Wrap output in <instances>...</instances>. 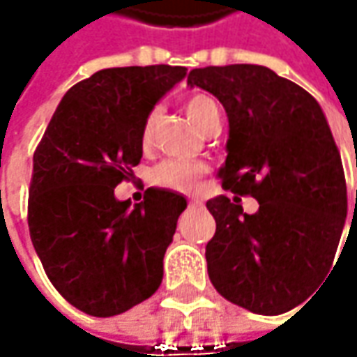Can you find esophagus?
<instances>
[{
	"mask_svg": "<svg viewBox=\"0 0 357 357\" xmlns=\"http://www.w3.org/2000/svg\"><path fill=\"white\" fill-rule=\"evenodd\" d=\"M202 204V200L199 199V197H195V199L188 200V206H200Z\"/></svg>",
	"mask_w": 357,
	"mask_h": 357,
	"instance_id": "obj_1",
	"label": "esophagus"
}]
</instances>
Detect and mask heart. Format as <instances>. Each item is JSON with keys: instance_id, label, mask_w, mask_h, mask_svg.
Masks as SVG:
<instances>
[{"instance_id": "b5f03b06", "label": "heart", "mask_w": 357, "mask_h": 357, "mask_svg": "<svg viewBox=\"0 0 357 357\" xmlns=\"http://www.w3.org/2000/svg\"><path fill=\"white\" fill-rule=\"evenodd\" d=\"M185 109L188 119L199 129H202L214 117H218V105L206 93L190 95L185 101ZM158 115H160V111L155 107L144 117L143 129H141V143H143V146H149L153 143ZM204 172H206L204 165L190 162V160H185V158H169V160H162L153 171V183L160 186V188H169V190H174V192H188V190H192L197 186L199 178Z\"/></svg>"}]
</instances>
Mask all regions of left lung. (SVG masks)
Wrapping results in <instances>:
<instances>
[{
	"label": "left lung",
	"instance_id": "obj_1",
	"mask_svg": "<svg viewBox=\"0 0 357 357\" xmlns=\"http://www.w3.org/2000/svg\"><path fill=\"white\" fill-rule=\"evenodd\" d=\"M186 83L213 93L227 111L222 188L260 204L246 214L238 197L206 202L216 220L206 244L211 282L254 314L288 312L334 266L348 216L346 176L328 121L308 91L262 65L192 69Z\"/></svg>",
	"mask_w": 357,
	"mask_h": 357
}]
</instances>
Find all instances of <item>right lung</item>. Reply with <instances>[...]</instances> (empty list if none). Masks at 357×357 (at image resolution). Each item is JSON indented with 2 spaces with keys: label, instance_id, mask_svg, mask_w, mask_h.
Listing matches in <instances>:
<instances>
[{
  "label": "right lung",
  "instance_id": "1",
  "mask_svg": "<svg viewBox=\"0 0 357 357\" xmlns=\"http://www.w3.org/2000/svg\"><path fill=\"white\" fill-rule=\"evenodd\" d=\"M186 67H113L65 93L33 153L29 234L57 292L109 318L157 292L185 197L146 188L129 208L115 186L143 157L141 129Z\"/></svg>",
  "mask_w": 357,
  "mask_h": 357
}]
</instances>
